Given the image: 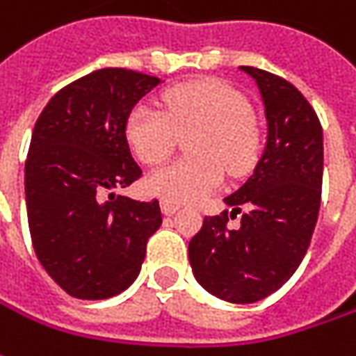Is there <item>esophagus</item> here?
<instances>
[{"label": "esophagus", "instance_id": "obj_1", "mask_svg": "<svg viewBox=\"0 0 356 356\" xmlns=\"http://www.w3.org/2000/svg\"><path fill=\"white\" fill-rule=\"evenodd\" d=\"M179 207H181V205H179V203H173V201H165V199L161 201V209L165 215H173V213H177Z\"/></svg>", "mask_w": 356, "mask_h": 356}]
</instances>
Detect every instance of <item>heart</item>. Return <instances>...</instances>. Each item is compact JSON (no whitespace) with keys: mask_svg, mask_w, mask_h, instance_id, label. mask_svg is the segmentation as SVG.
Masks as SVG:
<instances>
[{"mask_svg":"<svg viewBox=\"0 0 356 356\" xmlns=\"http://www.w3.org/2000/svg\"><path fill=\"white\" fill-rule=\"evenodd\" d=\"M161 109L139 103L127 117L125 135L141 161L155 165L171 155L177 133H191L193 157L167 163L147 179L151 193L173 203H191L215 193L225 179L243 175L255 159L257 131L245 97L217 79L177 86L163 95Z\"/></svg>","mask_w":356,"mask_h":356,"instance_id":"b5f03b06","label":"heart"}]
</instances>
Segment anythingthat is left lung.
<instances>
[{"instance_id":"8db88e82","label":"left lung","mask_w":356,"mask_h":356,"mask_svg":"<svg viewBox=\"0 0 356 356\" xmlns=\"http://www.w3.org/2000/svg\"><path fill=\"white\" fill-rule=\"evenodd\" d=\"M255 79L267 143L253 175L225 197L229 215L205 217L189 243L197 283L229 302H257L285 285L301 265L317 225L323 185V129L311 103L269 71L241 65Z\"/></svg>"}]
</instances>
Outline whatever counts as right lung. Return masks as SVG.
<instances>
[{"label":"right lung","mask_w":356,"mask_h":356,"mask_svg":"<svg viewBox=\"0 0 356 356\" xmlns=\"http://www.w3.org/2000/svg\"><path fill=\"white\" fill-rule=\"evenodd\" d=\"M159 77L105 67L57 91L33 127L25 161L31 243L47 275L75 299L115 297L137 279L159 201L113 189L141 177L125 125Z\"/></svg>","instance_id":"add662e5"}]
</instances>
